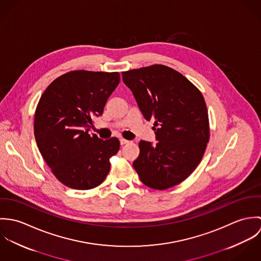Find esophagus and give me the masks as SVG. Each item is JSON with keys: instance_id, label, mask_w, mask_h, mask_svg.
I'll return each mask as SVG.
<instances>
[{"instance_id": "obj_1", "label": "esophagus", "mask_w": 261, "mask_h": 261, "mask_svg": "<svg viewBox=\"0 0 261 261\" xmlns=\"http://www.w3.org/2000/svg\"><path fill=\"white\" fill-rule=\"evenodd\" d=\"M129 143V141H127V140H124V139H120V145L121 146H123V145H126V144H128Z\"/></svg>"}]
</instances>
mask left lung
<instances>
[{
    "label": "left lung",
    "instance_id": "obj_1",
    "mask_svg": "<svg viewBox=\"0 0 261 261\" xmlns=\"http://www.w3.org/2000/svg\"><path fill=\"white\" fill-rule=\"evenodd\" d=\"M123 82L159 141L139 144L133 166L141 181L151 189L176 186L200 164L210 138L209 117L201 91L175 69L154 64L123 71Z\"/></svg>",
    "mask_w": 261,
    "mask_h": 261
}]
</instances>
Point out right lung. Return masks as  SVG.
<instances>
[{
    "label": "right lung",
    "instance_id": "1",
    "mask_svg": "<svg viewBox=\"0 0 261 261\" xmlns=\"http://www.w3.org/2000/svg\"><path fill=\"white\" fill-rule=\"evenodd\" d=\"M120 80L118 72L74 70L53 80L40 97L34 135L43 159L63 185L75 190L99 186L120 143L102 141L88 130L101 115Z\"/></svg>",
    "mask_w": 261,
    "mask_h": 261
}]
</instances>
